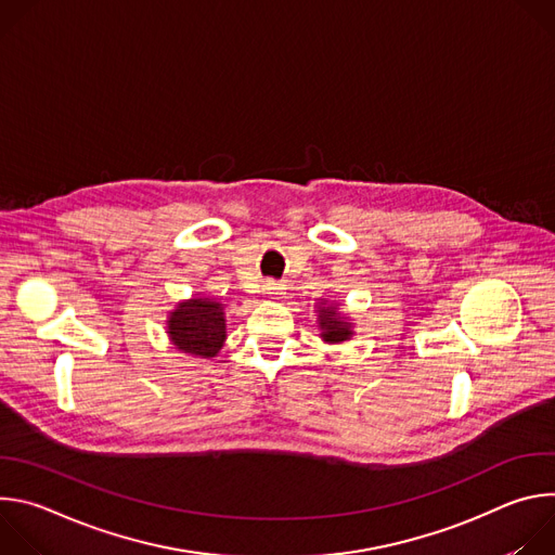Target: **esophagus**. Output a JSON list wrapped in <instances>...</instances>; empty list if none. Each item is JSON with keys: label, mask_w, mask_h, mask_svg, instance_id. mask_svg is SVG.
Listing matches in <instances>:
<instances>
[{"label": "esophagus", "mask_w": 555, "mask_h": 555, "mask_svg": "<svg viewBox=\"0 0 555 555\" xmlns=\"http://www.w3.org/2000/svg\"><path fill=\"white\" fill-rule=\"evenodd\" d=\"M285 287L279 283V281H274V279H270V281H266L263 283V294L268 296V298H281L285 292H283Z\"/></svg>", "instance_id": "1"}]
</instances>
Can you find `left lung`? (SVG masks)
I'll return each instance as SVG.
<instances>
[{
	"label": "left lung",
	"mask_w": 555,
	"mask_h": 555,
	"mask_svg": "<svg viewBox=\"0 0 555 555\" xmlns=\"http://www.w3.org/2000/svg\"><path fill=\"white\" fill-rule=\"evenodd\" d=\"M321 311V330H323V338L327 343H343L351 336L349 332V323H343L336 315V307H323Z\"/></svg>",
	"instance_id": "8db88e82"
}]
</instances>
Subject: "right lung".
<instances>
[{
	"mask_svg": "<svg viewBox=\"0 0 555 555\" xmlns=\"http://www.w3.org/2000/svg\"><path fill=\"white\" fill-rule=\"evenodd\" d=\"M169 336L180 351L212 358L225 340V319L221 305L210 298L180 302V307L171 311Z\"/></svg>",
	"mask_w": 555,
	"mask_h": 555,
	"instance_id": "add662e5",
	"label": "right lung"
}]
</instances>
